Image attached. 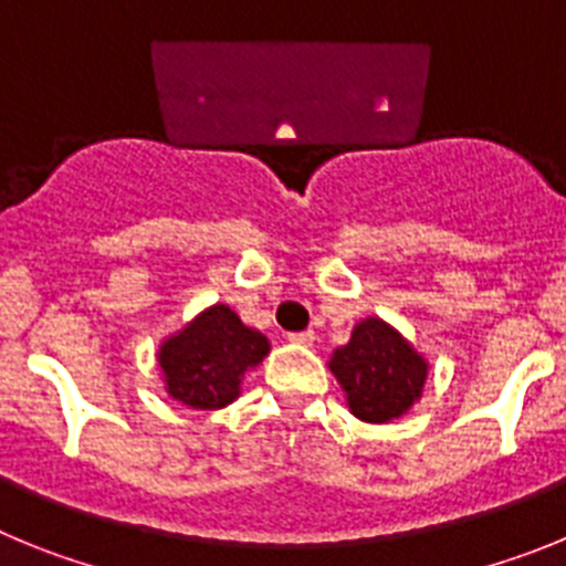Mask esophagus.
<instances>
[{"mask_svg": "<svg viewBox=\"0 0 566 566\" xmlns=\"http://www.w3.org/2000/svg\"><path fill=\"white\" fill-rule=\"evenodd\" d=\"M289 339L297 345H314V332H294L289 334Z\"/></svg>", "mask_w": 566, "mask_h": 566, "instance_id": "1", "label": "esophagus"}]
</instances>
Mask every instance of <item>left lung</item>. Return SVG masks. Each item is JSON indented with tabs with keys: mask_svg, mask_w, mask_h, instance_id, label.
Wrapping results in <instances>:
<instances>
[{
	"mask_svg": "<svg viewBox=\"0 0 566 566\" xmlns=\"http://www.w3.org/2000/svg\"><path fill=\"white\" fill-rule=\"evenodd\" d=\"M348 411L363 422L385 424L399 419L422 399L431 363L382 317H365L352 339L328 359Z\"/></svg>",
	"mask_w": 566,
	"mask_h": 566,
	"instance_id": "left-lung-1",
	"label": "left lung"
}]
</instances>
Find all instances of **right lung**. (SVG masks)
<instances>
[{
    "instance_id": "obj_1",
    "label": "right lung",
    "mask_w": 566,
    "mask_h": 566,
    "mask_svg": "<svg viewBox=\"0 0 566 566\" xmlns=\"http://www.w3.org/2000/svg\"><path fill=\"white\" fill-rule=\"evenodd\" d=\"M272 352L266 334L247 326L227 303L195 314L187 326L161 339L158 368L164 391L192 411L227 408L243 391V377Z\"/></svg>"
}]
</instances>
